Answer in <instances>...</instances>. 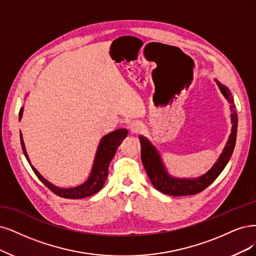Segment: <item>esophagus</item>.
I'll list each match as a JSON object with an SVG mask.
<instances>
[{
    "label": "esophagus",
    "mask_w": 256,
    "mask_h": 256,
    "mask_svg": "<svg viewBox=\"0 0 256 256\" xmlns=\"http://www.w3.org/2000/svg\"><path fill=\"white\" fill-rule=\"evenodd\" d=\"M144 126L142 124V122H140L138 120L133 121L130 124V130L132 134H138V133H140V132L144 130Z\"/></svg>",
    "instance_id": "obj_1"
}]
</instances>
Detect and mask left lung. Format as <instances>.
Listing matches in <instances>:
<instances>
[{
    "label": "left lung",
    "mask_w": 256,
    "mask_h": 256,
    "mask_svg": "<svg viewBox=\"0 0 256 256\" xmlns=\"http://www.w3.org/2000/svg\"><path fill=\"white\" fill-rule=\"evenodd\" d=\"M214 81L218 85V88L224 94V97L230 104L232 128L222 154L206 173L195 178H177L170 175L162 162V155H160L156 146H153V144L144 135L139 136L141 144V160H142L148 176L152 184L164 194L171 196H186L204 191L218 177L232 156L236 142V133H238V112L235 110L234 99L230 90L218 80L214 79Z\"/></svg>",
    "instance_id": "left-lung-1"
}]
</instances>
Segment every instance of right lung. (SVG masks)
<instances>
[{"mask_svg":"<svg viewBox=\"0 0 256 256\" xmlns=\"http://www.w3.org/2000/svg\"><path fill=\"white\" fill-rule=\"evenodd\" d=\"M23 110H24V108H21L20 114H18V120L22 119ZM126 136H128V130L126 128L116 130L112 132V133L103 136L98 144L97 152H96V155H94L90 173L86 180H85L83 184L74 188H60L52 184V182L47 180V179H45L32 164L30 157H28L26 152L22 133L20 132L21 146L23 150V153L27 159L28 164H30L34 174L54 194L63 198H70V200H80V198L88 197L101 190L102 186H104V182L106 180V177L108 174V164L112 162V157L115 156L118 146L121 144L123 139H124Z\"/></svg>","mask_w":256,"mask_h":256,"instance_id":"obj_1","label":"right lung"}]
</instances>
